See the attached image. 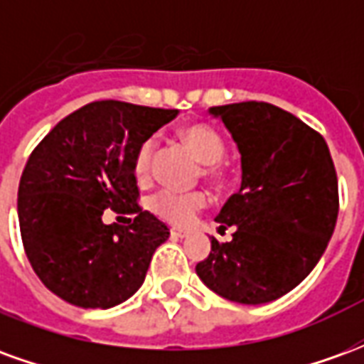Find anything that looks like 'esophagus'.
Here are the masks:
<instances>
[{
  "label": "esophagus",
  "mask_w": 364,
  "mask_h": 364,
  "mask_svg": "<svg viewBox=\"0 0 364 364\" xmlns=\"http://www.w3.org/2000/svg\"><path fill=\"white\" fill-rule=\"evenodd\" d=\"M171 236H173V237H187V236H189V230L171 228Z\"/></svg>",
  "instance_id": "1"
}]
</instances>
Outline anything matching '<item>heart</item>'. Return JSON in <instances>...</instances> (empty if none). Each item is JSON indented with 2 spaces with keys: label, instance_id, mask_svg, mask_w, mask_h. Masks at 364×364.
<instances>
[{
  "label": "heart",
  "instance_id": "heart-1",
  "mask_svg": "<svg viewBox=\"0 0 364 364\" xmlns=\"http://www.w3.org/2000/svg\"><path fill=\"white\" fill-rule=\"evenodd\" d=\"M181 138L183 142L193 150V154L205 164L206 175L220 173L218 159L224 156V140L214 128L206 127V124H189L181 130ZM154 151H156L154 138H146L136 148L132 169H134L136 179L140 183H146L151 177ZM206 205H208V195L205 191H179L166 187L150 197L151 213L158 214L159 218H164L175 226L191 224Z\"/></svg>",
  "mask_w": 364,
  "mask_h": 364
}]
</instances>
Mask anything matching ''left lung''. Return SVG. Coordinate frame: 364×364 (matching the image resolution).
Returning <instances> with one entry per match:
<instances>
[{
    "instance_id": "left-lung-1",
    "label": "left lung",
    "mask_w": 364,
    "mask_h": 364,
    "mask_svg": "<svg viewBox=\"0 0 364 364\" xmlns=\"http://www.w3.org/2000/svg\"><path fill=\"white\" fill-rule=\"evenodd\" d=\"M242 154V187L222 206L220 232L197 274L222 298L265 304L296 289L326 252L339 213L333 159L323 136L263 101L210 107Z\"/></svg>"
}]
</instances>
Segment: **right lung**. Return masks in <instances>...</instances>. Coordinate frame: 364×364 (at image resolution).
<instances>
[{
    "label": "right lung",
    "instance_id": "add662e5",
    "mask_svg": "<svg viewBox=\"0 0 364 364\" xmlns=\"http://www.w3.org/2000/svg\"><path fill=\"white\" fill-rule=\"evenodd\" d=\"M124 101H93L31 151L17 193L23 247L44 287L80 308H111L142 287L169 228L138 205L136 148L177 117ZM111 208L128 227L105 225Z\"/></svg>",
    "mask_w": 364,
    "mask_h": 364
}]
</instances>
